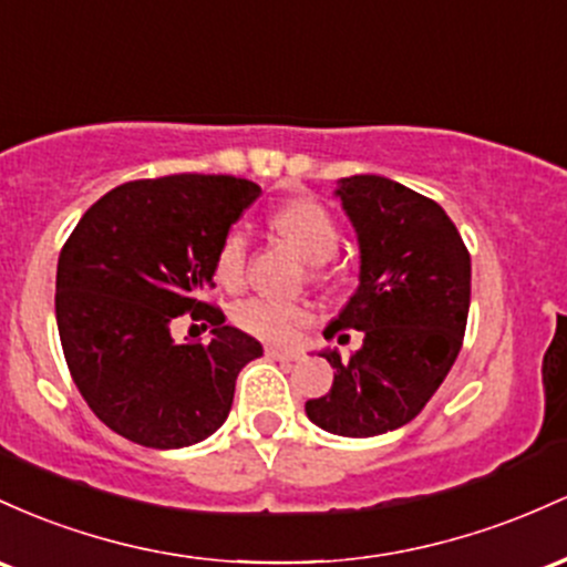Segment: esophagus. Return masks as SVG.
<instances>
[{
  "label": "esophagus",
  "instance_id": "obj_1",
  "mask_svg": "<svg viewBox=\"0 0 567 567\" xmlns=\"http://www.w3.org/2000/svg\"><path fill=\"white\" fill-rule=\"evenodd\" d=\"M265 355H267V359H276V361H297V359H300V355H297L295 351H281V348H272V346L265 348Z\"/></svg>",
  "mask_w": 567,
  "mask_h": 567
}]
</instances>
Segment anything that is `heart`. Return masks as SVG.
Wrapping results in <instances>:
<instances>
[{"instance_id": "b5f03b06", "label": "heart", "mask_w": 567, "mask_h": 567, "mask_svg": "<svg viewBox=\"0 0 567 567\" xmlns=\"http://www.w3.org/2000/svg\"><path fill=\"white\" fill-rule=\"evenodd\" d=\"M270 230L289 244L305 262H310V278L323 281L327 262L340 249V230L332 214L313 198H295L281 203L270 214ZM251 265L249 233L235 225L221 235L214 254V276L225 289H240L246 284ZM313 318V310L305 302H284L270 297H246L233 308L235 327L270 342H291L300 329Z\"/></svg>"}]
</instances>
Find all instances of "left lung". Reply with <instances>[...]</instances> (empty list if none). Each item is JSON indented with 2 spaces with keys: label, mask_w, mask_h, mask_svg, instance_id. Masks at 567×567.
<instances>
[{
  "label": "left lung",
  "mask_w": 567,
  "mask_h": 567,
  "mask_svg": "<svg viewBox=\"0 0 567 567\" xmlns=\"http://www.w3.org/2000/svg\"><path fill=\"white\" fill-rule=\"evenodd\" d=\"M337 195L359 233L361 284L323 334L359 329L364 346L348 361L323 353L334 383L305 412L329 434L378 436L421 415L455 364L472 257L444 208L404 184L348 176Z\"/></svg>",
  "instance_id": "obj_1"
}]
</instances>
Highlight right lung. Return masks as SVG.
I'll return each mask as SVG.
<instances>
[{"instance_id": "1", "label": "right lung", "mask_w": 567, "mask_h": 567, "mask_svg": "<svg viewBox=\"0 0 567 567\" xmlns=\"http://www.w3.org/2000/svg\"><path fill=\"white\" fill-rule=\"evenodd\" d=\"M259 184L238 176L171 174L110 189L63 244L55 321L82 399L114 434L174 450L227 421L235 378L262 346L225 327L212 302L214 254ZM212 322L208 343L176 347L169 321Z\"/></svg>"}]
</instances>
